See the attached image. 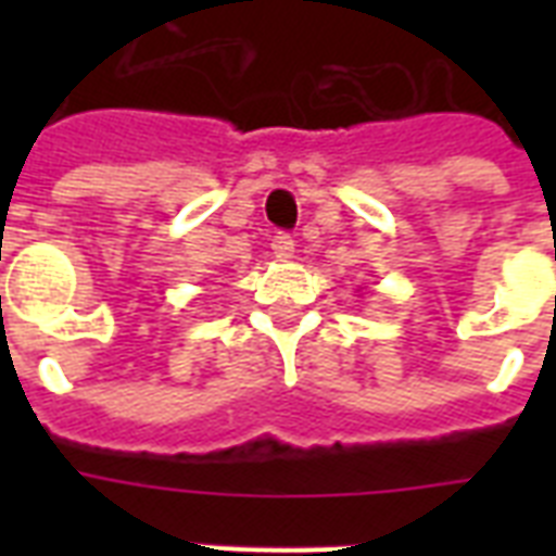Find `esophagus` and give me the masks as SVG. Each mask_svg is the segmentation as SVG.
Here are the masks:
<instances>
[{
    "instance_id": "1",
    "label": "esophagus",
    "mask_w": 556,
    "mask_h": 556,
    "mask_svg": "<svg viewBox=\"0 0 556 556\" xmlns=\"http://www.w3.org/2000/svg\"><path fill=\"white\" fill-rule=\"evenodd\" d=\"M270 251H274V256H277L279 262H288L294 256V239L288 233H277L270 239Z\"/></svg>"
}]
</instances>
